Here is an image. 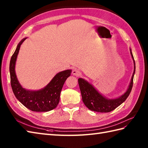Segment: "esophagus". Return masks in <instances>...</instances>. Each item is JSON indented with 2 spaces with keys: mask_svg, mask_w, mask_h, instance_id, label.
I'll list each match as a JSON object with an SVG mask.
<instances>
[{
  "mask_svg": "<svg viewBox=\"0 0 148 148\" xmlns=\"http://www.w3.org/2000/svg\"><path fill=\"white\" fill-rule=\"evenodd\" d=\"M72 74L74 75V76H79L80 74H81V72L80 71L78 70L77 69H74L73 70H72Z\"/></svg>",
  "mask_w": 148,
  "mask_h": 148,
  "instance_id": "esophagus-1",
  "label": "esophagus"
}]
</instances>
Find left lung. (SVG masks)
<instances>
[{
  "mask_svg": "<svg viewBox=\"0 0 148 148\" xmlns=\"http://www.w3.org/2000/svg\"><path fill=\"white\" fill-rule=\"evenodd\" d=\"M130 50L134 63V71L128 90L121 97L114 99H107L99 93L98 91L88 81L82 78L78 79V83H79L83 102L84 105L91 111L100 112H111L125 102L128 95H130L133 86L134 76L135 71H136V64H135L132 53L131 49Z\"/></svg>",
  "mask_w": 148,
  "mask_h": 148,
  "instance_id": "obj_1",
  "label": "left lung"
}]
</instances>
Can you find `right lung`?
<instances>
[{"label": "right lung", "mask_w": 148, "mask_h": 148, "mask_svg": "<svg viewBox=\"0 0 148 148\" xmlns=\"http://www.w3.org/2000/svg\"><path fill=\"white\" fill-rule=\"evenodd\" d=\"M27 38L22 39L12 55L9 72L11 85L15 97L24 106L32 111L47 112L56 108L60 101V95L63 85L71 76V70H65L56 74L50 83L44 88L30 91L22 88L15 73V64L21 44Z\"/></svg>", "instance_id": "right-lung-1"}]
</instances>
